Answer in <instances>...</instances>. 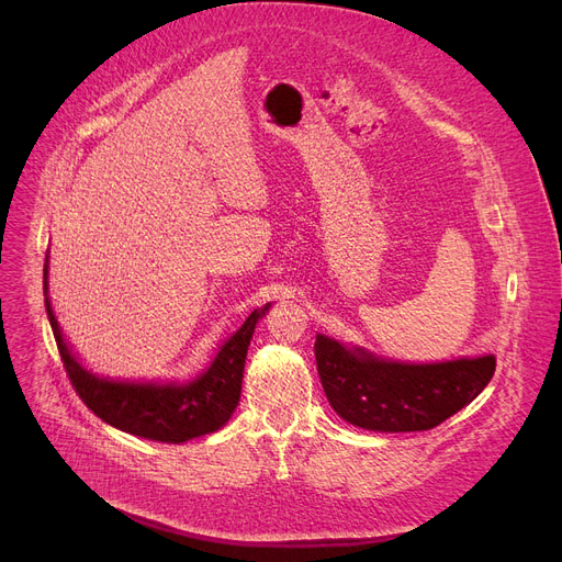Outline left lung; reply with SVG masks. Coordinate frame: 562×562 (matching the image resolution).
<instances>
[{"mask_svg":"<svg viewBox=\"0 0 562 562\" xmlns=\"http://www.w3.org/2000/svg\"><path fill=\"white\" fill-rule=\"evenodd\" d=\"M323 392L352 426L382 432L430 430L474 401L494 375L492 356L441 364H401L348 350L318 335L314 344Z\"/></svg>","mask_w":562,"mask_h":562,"instance_id":"obj_1","label":"left lung"}]
</instances>
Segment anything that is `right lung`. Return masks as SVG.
Instances as JSON below:
<instances>
[{
    "label": "right lung",
    "instance_id": "right-lung-1",
    "mask_svg": "<svg viewBox=\"0 0 562 562\" xmlns=\"http://www.w3.org/2000/svg\"><path fill=\"white\" fill-rule=\"evenodd\" d=\"M43 276L47 318L66 373L79 398L102 422L130 435L168 441V445H180V441L214 432L227 424L241 398L244 364L255 326L269 305L255 310L244 326L223 344L212 367L189 385H130V382L95 378L77 364L47 301V261Z\"/></svg>",
    "mask_w": 562,
    "mask_h": 562
}]
</instances>
